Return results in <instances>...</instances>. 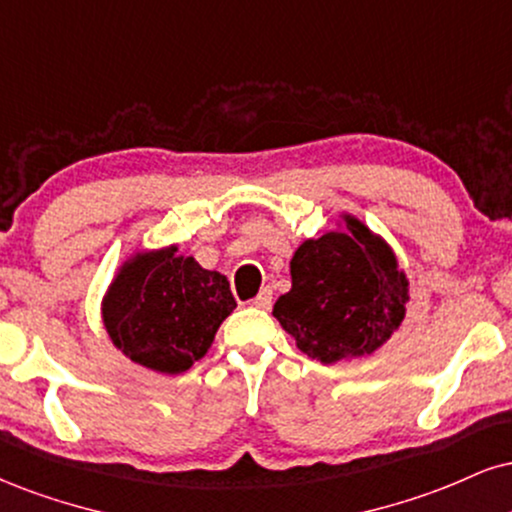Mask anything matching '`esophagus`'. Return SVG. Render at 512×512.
Wrapping results in <instances>:
<instances>
[{"mask_svg":"<svg viewBox=\"0 0 512 512\" xmlns=\"http://www.w3.org/2000/svg\"><path fill=\"white\" fill-rule=\"evenodd\" d=\"M252 307H257V310H269V307H272V288H262L260 295L252 300Z\"/></svg>","mask_w":512,"mask_h":512,"instance_id":"1","label":"esophagus"}]
</instances>
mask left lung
<instances>
[{"mask_svg":"<svg viewBox=\"0 0 512 512\" xmlns=\"http://www.w3.org/2000/svg\"><path fill=\"white\" fill-rule=\"evenodd\" d=\"M343 224L295 250L293 286L274 305L295 346L322 365L372 355L398 331L410 300L391 245L350 214Z\"/></svg>","mask_w":512,"mask_h":512,"instance_id":"obj_1","label":"left lung"}]
</instances>
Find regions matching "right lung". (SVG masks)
<instances>
[{
  "label": "right lung",
  "mask_w": 512,
  "mask_h": 512,
  "mask_svg": "<svg viewBox=\"0 0 512 512\" xmlns=\"http://www.w3.org/2000/svg\"><path fill=\"white\" fill-rule=\"evenodd\" d=\"M233 307L224 274L202 269L169 245L135 252L121 264L102 300V322L133 362L181 374L205 357Z\"/></svg>",
  "instance_id": "right-lung-1"
}]
</instances>
